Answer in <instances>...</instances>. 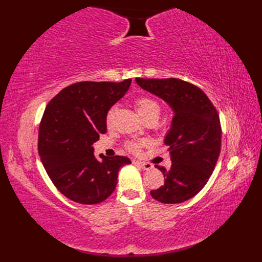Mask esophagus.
<instances>
[{
    "instance_id": "esophagus-1",
    "label": "esophagus",
    "mask_w": 262,
    "mask_h": 262,
    "mask_svg": "<svg viewBox=\"0 0 262 262\" xmlns=\"http://www.w3.org/2000/svg\"><path fill=\"white\" fill-rule=\"evenodd\" d=\"M136 165L140 166V168L144 169V170H151L153 168V165L148 162H142V161H135L134 162Z\"/></svg>"
}]
</instances>
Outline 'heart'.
Masks as SVG:
<instances>
[{
    "label": "heart",
    "mask_w": 262,
    "mask_h": 262,
    "mask_svg": "<svg viewBox=\"0 0 262 262\" xmlns=\"http://www.w3.org/2000/svg\"><path fill=\"white\" fill-rule=\"evenodd\" d=\"M135 105H136L138 114L143 117V119H146L151 116L159 117V114L161 111L160 103L157 101V100L153 99L152 97H148V96L138 97L135 100ZM113 113H114V108H111L108 113V119H110V117H111V115H113ZM144 145H146L145 141H132V142H128L126 144L128 151H130L133 153L140 152L141 148Z\"/></svg>",
    "instance_id": "obj_1"
}]
</instances>
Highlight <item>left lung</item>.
<instances>
[{"label": "left lung", "mask_w": 262, "mask_h": 262, "mask_svg": "<svg viewBox=\"0 0 262 262\" xmlns=\"http://www.w3.org/2000/svg\"><path fill=\"white\" fill-rule=\"evenodd\" d=\"M144 90L163 99L173 110L171 129L164 144L171 154L164 185L151 191L163 204H179L192 198L207 183L221 153L220 116L202 89L180 79H136Z\"/></svg>", "instance_id": "1"}]
</instances>
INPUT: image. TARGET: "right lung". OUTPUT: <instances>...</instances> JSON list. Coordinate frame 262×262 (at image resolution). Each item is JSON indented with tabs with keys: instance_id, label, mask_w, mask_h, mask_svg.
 <instances>
[{
	"instance_id": "1",
	"label": "right lung",
	"mask_w": 262,
	"mask_h": 262,
	"mask_svg": "<svg viewBox=\"0 0 262 262\" xmlns=\"http://www.w3.org/2000/svg\"><path fill=\"white\" fill-rule=\"evenodd\" d=\"M132 80L77 82L64 88L45 109L39 126L38 152L47 174L65 197L93 205L107 199L126 157L93 154V143L107 133L109 109L125 96Z\"/></svg>"
}]
</instances>
